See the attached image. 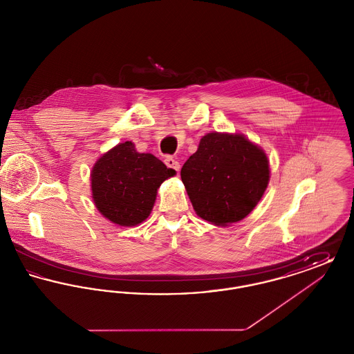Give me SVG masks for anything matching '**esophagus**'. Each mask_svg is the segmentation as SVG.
I'll return each mask as SVG.
<instances>
[{
    "label": "esophagus",
    "mask_w": 354,
    "mask_h": 354,
    "mask_svg": "<svg viewBox=\"0 0 354 354\" xmlns=\"http://www.w3.org/2000/svg\"><path fill=\"white\" fill-rule=\"evenodd\" d=\"M165 163H166V166H167L169 169H175V171H178V172H179V169H180V163H179L178 160H175L174 158L167 156V158L165 159Z\"/></svg>",
    "instance_id": "1"
}]
</instances>
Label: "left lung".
Listing matches in <instances>:
<instances>
[{
  "instance_id": "1",
  "label": "left lung",
  "mask_w": 354,
  "mask_h": 354,
  "mask_svg": "<svg viewBox=\"0 0 354 354\" xmlns=\"http://www.w3.org/2000/svg\"><path fill=\"white\" fill-rule=\"evenodd\" d=\"M196 215L227 227L248 216L270 183L266 151L245 135L208 133L180 171Z\"/></svg>"
}]
</instances>
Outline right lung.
<instances>
[{"label": "right lung", "instance_id": "obj_1", "mask_svg": "<svg viewBox=\"0 0 354 354\" xmlns=\"http://www.w3.org/2000/svg\"><path fill=\"white\" fill-rule=\"evenodd\" d=\"M176 171L150 152H138L131 140L119 143L94 163L90 182L93 202L103 218L134 227L151 214L158 188Z\"/></svg>", "mask_w": 354, "mask_h": 354}]
</instances>
